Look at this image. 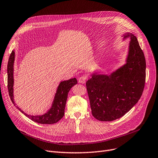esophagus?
<instances>
[{
	"mask_svg": "<svg viewBox=\"0 0 158 158\" xmlns=\"http://www.w3.org/2000/svg\"><path fill=\"white\" fill-rule=\"evenodd\" d=\"M87 77L86 76H84V75H83V76H81V77L79 78L78 82H79V83H81V84H85L86 80H87Z\"/></svg>",
	"mask_w": 158,
	"mask_h": 158,
	"instance_id": "34e87169",
	"label": "esophagus"
}]
</instances>
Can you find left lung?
<instances>
[{
  "label": "left lung",
  "instance_id": "1",
  "mask_svg": "<svg viewBox=\"0 0 158 158\" xmlns=\"http://www.w3.org/2000/svg\"><path fill=\"white\" fill-rule=\"evenodd\" d=\"M130 39L125 64L109 74L94 72L86 82L93 116L102 122H111L124 116L136 105L145 83L146 62L136 36Z\"/></svg>",
  "mask_w": 158,
  "mask_h": 158
}]
</instances>
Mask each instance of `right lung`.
<instances>
[{"label": "right lung", "mask_w": 158, "mask_h": 158, "mask_svg": "<svg viewBox=\"0 0 158 158\" xmlns=\"http://www.w3.org/2000/svg\"><path fill=\"white\" fill-rule=\"evenodd\" d=\"M15 58V52L12 51L10 56L8 64H7V88H8L9 95L12 103L15 106L14 102L13 96V85H14V62ZM77 84V80L74 78L68 80L60 81L56 93L54 96L53 101L50 109L46 113L42 115L33 116L29 115L22 110L19 107H16L25 116L29 118L32 121L40 124H53L58 122L64 116L65 107L67 99V95L73 86Z\"/></svg>", "instance_id": "right-lung-1"}]
</instances>
